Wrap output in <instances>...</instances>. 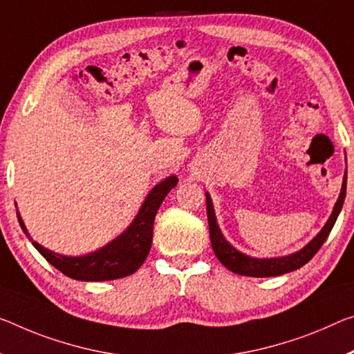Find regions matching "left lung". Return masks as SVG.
Listing matches in <instances>:
<instances>
[{
	"mask_svg": "<svg viewBox=\"0 0 354 354\" xmlns=\"http://www.w3.org/2000/svg\"><path fill=\"white\" fill-rule=\"evenodd\" d=\"M206 194V214H207V222H209V238H211V245L212 250H214L216 257L218 261L222 263L223 266L234 274H241V276H249V277H274V276H282V274H287L291 271H296L301 266H304L306 263L312 260V257L317 254L322 248L324 241L329 236L330 230H333L335 221L342 211V206H344V200L346 195V170L344 175V181H342V189L339 194V198L335 201L333 207V212H330L329 218L324 223V227L319 230L318 234L313 238L310 243H307L304 248L298 252H293V254H288L285 257H272V258H255L250 255H245L243 252L233 248L232 244L228 243L225 236L222 234V230L218 227L217 218H216V211L214 206H212L211 195Z\"/></svg>",
	"mask_w": 354,
	"mask_h": 354,
	"instance_id": "8db88e82",
	"label": "left lung"
}]
</instances>
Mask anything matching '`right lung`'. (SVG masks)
I'll list each match as a JSON object with an SVG mask.
<instances>
[{"label":"right lung","instance_id":"add662e5","mask_svg":"<svg viewBox=\"0 0 354 354\" xmlns=\"http://www.w3.org/2000/svg\"><path fill=\"white\" fill-rule=\"evenodd\" d=\"M176 184V175L167 176L160 183H157L149 190L131 225L120 236L111 239L110 243H106L100 249L85 255H63L46 249L44 245L31 239L19 211H17V217H19L21 230L31 239L32 245L37 249L39 254L46 258L50 265L63 272L64 276L82 280V282L115 280L131 276L147 260L151 244H153V228L157 209H159L162 201Z\"/></svg>","mask_w":354,"mask_h":354}]
</instances>
